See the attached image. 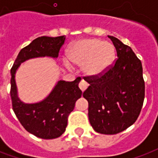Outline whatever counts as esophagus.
Masks as SVG:
<instances>
[{"label":"esophagus","instance_id":"34e87169","mask_svg":"<svg viewBox=\"0 0 158 158\" xmlns=\"http://www.w3.org/2000/svg\"><path fill=\"white\" fill-rule=\"evenodd\" d=\"M79 89H80V90H81L82 92H84L87 89H88V87H89V84H88V83H87L86 81H84V79H82L81 81H80V83H79Z\"/></svg>","mask_w":158,"mask_h":158}]
</instances>
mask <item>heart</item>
Wrapping results in <instances>:
<instances>
[{
	"label": "heart",
	"mask_w": 158,
	"mask_h": 158,
	"mask_svg": "<svg viewBox=\"0 0 158 158\" xmlns=\"http://www.w3.org/2000/svg\"><path fill=\"white\" fill-rule=\"evenodd\" d=\"M68 59L73 64L82 65V69L89 77L105 74L115 59V48L111 43L98 38H84L72 43L68 49ZM67 66H70L65 61Z\"/></svg>",
	"instance_id": "b5f03b06"
}]
</instances>
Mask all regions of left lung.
Wrapping results in <instances>:
<instances>
[{"label": "left lung", "instance_id": "1", "mask_svg": "<svg viewBox=\"0 0 158 158\" xmlns=\"http://www.w3.org/2000/svg\"><path fill=\"white\" fill-rule=\"evenodd\" d=\"M115 64L100 77H87L83 97L89 102L92 127L102 135H115L136 121L144 100L142 63L132 49L113 36Z\"/></svg>", "mask_w": 158, "mask_h": 158}]
</instances>
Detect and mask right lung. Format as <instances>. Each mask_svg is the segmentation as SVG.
Wrapping results in <instances>:
<instances>
[{"mask_svg":"<svg viewBox=\"0 0 158 158\" xmlns=\"http://www.w3.org/2000/svg\"><path fill=\"white\" fill-rule=\"evenodd\" d=\"M65 37L36 38L19 53L11 68L10 97L12 106L18 120L28 132L43 139L60 137L65 131L68 116L74 110L75 102L81 98L79 84L81 78L74 81L59 80L48 97L38 102L25 103L19 99L15 83V74L23 62L38 57L56 59Z\"/></svg>","mask_w":158,"mask_h":158,"instance_id":"right-lung-1","label":"right lung"}]
</instances>
